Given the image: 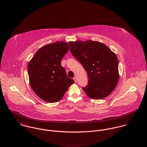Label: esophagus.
<instances>
[{"label": "esophagus", "instance_id": "1", "mask_svg": "<svg viewBox=\"0 0 147 147\" xmlns=\"http://www.w3.org/2000/svg\"><path fill=\"white\" fill-rule=\"evenodd\" d=\"M73 80H74V81H75V82H77V77H74L73 78Z\"/></svg>", "mask_w": 147, "mask_h": 147}]
</instances>
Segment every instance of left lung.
Masks as SVG:
<instances>
[{
  "instance_id": "left-lung-1",
  "label": "left lung",
  "mask_w": 147,
  "mask_h": 147,
  "mask_svg": "<svg viewBox=\"0 0 147 147\" xmlns=\"http://www.w3.org/2000/svg\"><path fill=\"white\" fill-rule=\"evenodd\" d=\"M73 56L81 64L88 77L82 89L92 99L107 97L114 90L119 78L117 56L104 44L93 40L69 42Z\"/></svg>"
}]
</instances>
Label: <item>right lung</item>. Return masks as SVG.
<instances>
[{"mask_svg":"<svg viewBox=\"0 0 147 147\" xmlns=\"http://www.w3.org/2000/svg\"><path fill=\"white\" fill-rule=\"evenodd\" d=\"M68 49V43L63 42L47 45L39 49L29 63L31 87L45 101H59L74 82L67 77L65 69L61 64Z\"/></svg>","mask_w":147,"mask_h":147,"instance_id":"add662e5","label":"right lung"}]
</instances>
